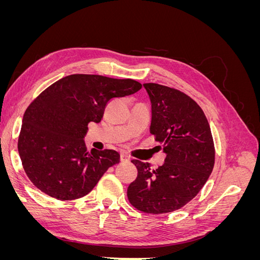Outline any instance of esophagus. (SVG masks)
Segmentation results:
<instances>
[{
  "label": "esophagus",
  "instance_id": "1",
  "mask_svg": "<svg viewBox=\"0 0 260 260\" xmlns=\"http://www.w3.org/2000/svg\"><path fill=\"white\" fill-rule=\"evenodd\" d=\"M120 161L121 162H129L130 161V157L127 154L121 153L120 154Z\"/></svg>",
  "mask_w": 260,
  "mask_h": 260
}]
</instances>
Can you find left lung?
Here are the masks:
<instances>
[{"label": "left lung", "mask_w": 260, "mask_h": 260, "mask_svg": "<svg viewBox=\"0 0 260 260\" xmlns=\"http://www.w3.org/2000/svg\"><path fill=\"white\" fill-rule=\"evenodd\" d=\"M143 86L152 103L149 132L166 158L157 169L131 160L138 177L127 195L138 210L159 215L180 209L199 194L214 169L215 146L207 118L194 100L166 85Z\"/></svg>", "instance_id": "obj_1"}]
</instances>
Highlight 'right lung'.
<instances>
[{
	"instance_id": "obj_1",
	"label": "right lung",
	"mask_w": 260,
	"mask_h": 260,
	"mask_svg": "<svg viewBox=\"0 0 260 260\" xmlns=\"http://www.w3.org/2000/svg\"><path fill=\"white\" fill-rule=\"evenodd\" d=\"M141 88L132 79L80 74L46 88L26 109L18 138L22 167L34 185L59 201L90 193L120 155L113 149L86 151L88 124L102 120L109 101Z\"/></svg>"
}]
</instances>
